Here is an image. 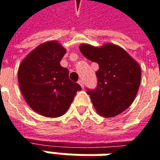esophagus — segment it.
Instances as JSON below:
<instances>
[{
	"label": "esophagus",
	"mask_w": 160,
	"mask_h": 160,
	"mask_svg": "<svg viewBox=\"0 0 160 160\" xmlns=\"http://www.w3.org/2000/svg\"><path fill=\"white\" fill-rule=\"evenodd\" d=\"M78 83L80 84V87H81L82 88H84V81H83V80H80L79 81H78Z\"/></svg>",
	"instance_id": "1"
}]
</instances>
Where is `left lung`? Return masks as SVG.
Here are the masks:
<instances>
[{"instance_id": "obj_1", "label": "left lung", "mask_w": 160, "mask_h": 160, "mask_svg": "<svg viewBox=\"0 0 160 160\" xmlns=\"http://www.w3.org/2000/svg\"><path fill=\"white\" fill-rule=\"evenodd\" d=\"M80 50L85 58L99 65L97 88L88 91L97 114L112 118L123 112L134 102L140 87L139 63L113 43L101 47L83 43Z\"/></svg>"}]
</instances>
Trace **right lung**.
Returning a JSON list of instances; mask_svg holds the SVG:
<instances>
[{
    "mask_svg": "<svg viewBox=\"0 0 160 160\" xmlns=\"http://www.w3.org/2000/svg\"><path fill=\"white\" fill-rule=\"evenodd\" d=\"M66 49L57 41L40 44L19 64L18 79L25 102L35 112L48 118L63 115L73 101L78 83L60 65Z\"/></svg>",
    "mask_w": 160,
    "mask_h": 160,
    "instance_id": "obj_1",
    "label": "right lung"
}]
</instances>
